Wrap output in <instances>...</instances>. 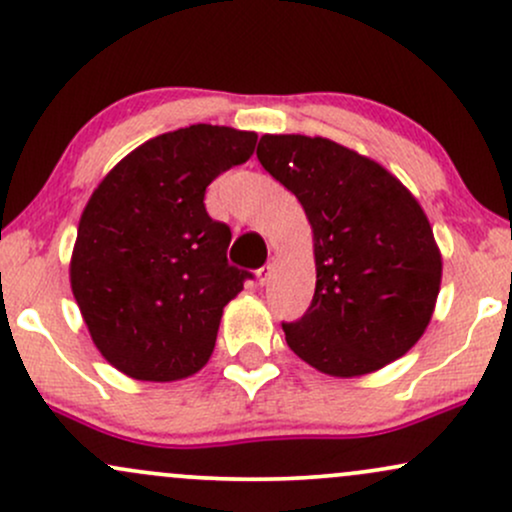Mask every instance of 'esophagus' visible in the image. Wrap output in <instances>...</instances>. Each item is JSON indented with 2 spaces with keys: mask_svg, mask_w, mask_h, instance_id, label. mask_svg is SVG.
I'll use <instances>...</instances> for the list:
<instances>
[{
  "mask_svg": "<svg viewBox=\"0 0 512 512\" xmlns=\"http://www.w3.org/2000/svg\"><path fill=\"white\" fill-rule=\"evenodd\" d=\"M274 262H276V257H269L267 260V264H264L262 269H257V281H260V284L264 286L269 281V276H272V269H274Z\"/></svg>",
  "mask_w": 512,
  "mask_h": 512,
  "instance_id": "1",
  "label": "esophagus"
}]
</instances>
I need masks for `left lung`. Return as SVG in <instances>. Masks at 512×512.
Masks as SVG:
<instances>
[{"mask_svg":"<svg viewBox=\"0 0 512 512\" xmlns=\"http://www.w3.org/2000/svg\"><path fill=\"white\" fill-rule=\"evenodd\" d=\"M257 158L313 228L315 296L286 344L332 378L397 361L424 337L443 255L426 211L397 175L325 137L264 134Z\"/></svg>","mask_w":512,"mask_h":512,"instance_id":"left-lung-1","label":"left lung"}]
</instances>
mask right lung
<instances>
[{"mask_svg": "<svg viewBox=\"0 0 512 512\" xmlns=\"http://www.w3.org/2000/svg\"><path fill=\"white\" fill-rule=\"evenodd\" d=\"M255 144L245 129L182 127L137 146L93 190L69 284L93 344L120 373L173 383L207 366L223 308L250 274L228 264L231 228L207 214L204 192Z\"/></svg>", "mask_w": 512, "mask_h": 512, "instance_id": "obj_1", "label": "right lung"}]
</instances>
